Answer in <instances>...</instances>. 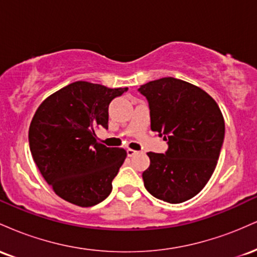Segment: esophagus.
I'll return each mask as SVG.
<instances>
[{"instance_id": "esophagus-1", "label": "esophagus", "mask_w": 257, "mask_h": 257, "mask_svg": "<svg viewBox=\"0 0 257 257\" xmlns=\"http://www.w3.org/2000/svg\"><path fill=\"white\" fill-rule=\"evenodd\" d=\"M137 153H138V151H135V150L126 149V155H128V157H133V156H135Z\"/></svg>"}]
</instances>
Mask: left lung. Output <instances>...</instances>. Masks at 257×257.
I'll use <instances>...</instances> for the list:
<instances>
[{"label": "left lung", "mask_w": 257, "mask_h": 257, "mask_svg": "<svg viewBox=\"0 0 257 257\" xmlns=\"http://www.w3.org/2000/svg\"><path fill=\"white\" fill-rule=\"evenodd\" d=\"M151 129L167 141L166 153L149 152L146 190L163 202L182 203L198 194L216 168L225 120L215 100L196 85L164 77L140 85Z\"/></svg>", "instance_id": "obj_1"}]
</instances>
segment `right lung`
<instances>
[{
    "label": "right lung",
    "mask_w": 257,
    "mask_h": 257,
    "mask_svg": "<svg viewBox=\"0 0 257 257\" xmlns=\"http://www.w3.org/2000/svg\"><path fill=\"white\" fill-rule=\"evenodd\" d=\"M128 88L77 81L48 96L29 129V145L41 174L59 197L78 206L107 198L125 150L96 143L108 128V105Z\"/></svg>",
    "instance_id": "obj_1"
}]
</instances>
